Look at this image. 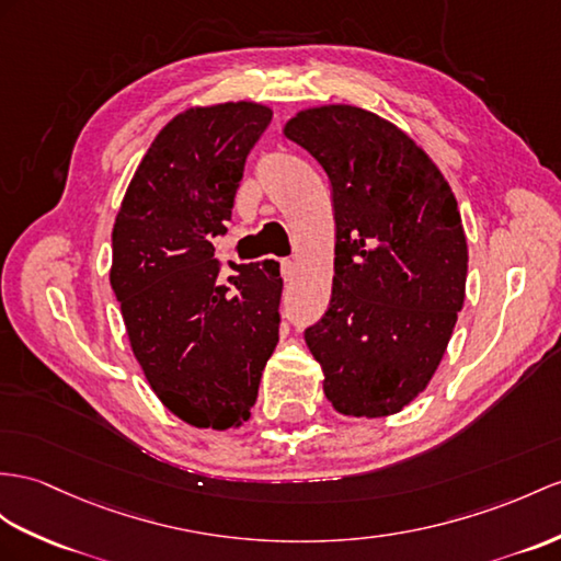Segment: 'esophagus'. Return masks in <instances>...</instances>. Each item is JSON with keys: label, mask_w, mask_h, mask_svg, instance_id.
<instances>
[{"label": "esophagus", "mask_w": 561, "mask_h": 561, "mask_svg": "<svg viewBox=\"0 0 561 561\" xmlns=\"http://www.w3.org/2000/svg\"><path fill=\"white\" fill-rule=\"evenodd\" d=\"M280 273H283V280H293L295 278V262H290V259H283Z\"/></svg>", "instance_id": "obj_1"}]
</instances>
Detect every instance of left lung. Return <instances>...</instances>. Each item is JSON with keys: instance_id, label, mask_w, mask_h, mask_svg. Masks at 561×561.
<instances>
[{"instance_id": "8db88e82", "label": "left lung", "mask_w": 561, "mask_h": 561, "mask_svg": "<svg viewBox=\"0 0 561 561\" xmlns=\"http://www.w3.org/2000/svg\"><path fill=\"white\" fill-rule=\"evenodd\" d=\"M333 185L335 276L305 331L323 392L345 416H390L428 388L467 293L453 187L409 135L366 108L321 104L285 123Z\"/></svg>"}]
</instances>
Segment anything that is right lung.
Returning <instances> with one entry per match:
<instances>
[{
	"label": "right lung",
	"instance_id": "1",
	"mask_svg": "<svg viewBox=\"0 0 561 561\" xmlns=\"http://www.w3.org/2000/svg\"><path fill=\"white\" fill-rule=\"evenodd\" d=\"M271 106H187L159 130L116 214L108 280L130 350L161 404L195 428H238L278 343L280 266L230 264L218 276L244 159Z\"/></svg>",
	"mask_w": 561,
	"mask_h": 561
}]
</instances>
